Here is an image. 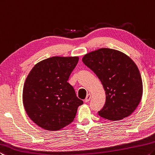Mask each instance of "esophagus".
<instances>
[{
	"mask_svg": "<svg viewBox=\"0 0 155 155\" xmlns=\"http://www.w3.org/2000/svg\"><path fill=\"white\" fill-rule=\"evenodd\" d=\"M91 94H88L87 96V97H86V99L84 100L85 102H88V101H89L90 100H91Z\"/></svg>",
	"mask_w": 155,
	"mask_h": 155,
	"instance_id": "obj_1",
	"label": "esophagus"
}]
</instances>
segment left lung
<instances>
[{"label": "left lung", "instance_id": "obj_1", "mask_svg": "<svg viewBox=\"0 0 155 155\" xmlns=\"http://www.w3.org/2000/svg\"><path fill=\"white\" fill-rule=\"evenodd\" d=\"M82 62L101 81L106 102L101 117L121 120L134 112L143 93L141 77L135 63L120 51L102 48L86 54Z\"/></svg>", "mask_w": 155, "mask_h": 155}]
</instances>
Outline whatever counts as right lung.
<instances>
[{
    "label": "right lung",
    "instance_id": "1",
    "mask_svg": "<svg viewBox=\"0 0 155 155\" xmlns=\"http://www.w3.org/2000/svg\"><path fill=\"white\" fill-rule=\"evenodd\" d=\"M78 57L54 56L37 63L25 80L22 101L28 116L40 127L58 130L74 120L83 101L67 81Z\"/></svg>",
    "mask_w": 155,
    "mask_h": 155
}]
</instances>
